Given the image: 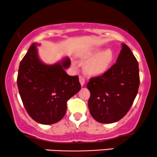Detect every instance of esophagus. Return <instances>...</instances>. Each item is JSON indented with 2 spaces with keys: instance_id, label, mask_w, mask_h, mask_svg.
<instances>
[{
  "instance_id": "obj_1",
  "label": "esophagus",
  "mask_w": 157,
  "mask_h": 157,
  "mask_svg": "<svg viewBox=\"0 0 157 157\" xmlns=\"http://www.w3.org/2000/svg\"><path fill=\"white\" fill-rule=\"evenodd\" d=\"M79 80H80V82L81 84V86H83L85 84V78L82 76H80L79 77Z\"/></svg>"
}]
</instances>
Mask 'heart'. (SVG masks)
I'll list each match as a JSON object with an SVG mask.
<instances>
[{
  "mask_svg": "<svg viewBox=\"0 0 157 157\" xmlns=\"http://www.w3.org/2000/svg\"><path fill=\"white\" fill-rule=\"evenodd\" d=\"M85 60H90L86 66V71L91 75H100L105 73L113 60L112 50L108 48L101 51V48H94L86 52L82 56Z\"/></svg>",
  "mask_w": 157,
  "mask_h": 157,
  "instance_id": "obj_1",
  "label": "heart"
}]
</instances>
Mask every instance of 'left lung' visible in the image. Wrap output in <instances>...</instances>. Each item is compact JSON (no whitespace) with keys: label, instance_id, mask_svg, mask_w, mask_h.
<instances>
[{"label":"left lung","instance_id":"obj_1","mask_svg":"<svg viewBox=\"0 0 157 157\" xmlns=\"http://www.w3.org/2000/svg\"><path fill=\"white\" fill-rule=\"evenodd\" d=\"M140 82L137 60L130 48L122 44L116 63L87 83L91 93L88 105L93 118L100 123L121 120L134 101Z\"/></svg>","mask_w":157,"mask_h":157}]
</instances>
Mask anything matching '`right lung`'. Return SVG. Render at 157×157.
I'll return each instance as SVG.
<instances>
[{"instance_id":"1","label":"right lung","mask_w":157,"mask_h":157,"mask_svg":"<svg viewBox=\"0 0 157 157\" xmlns=\"http://www.w3.org/2000/svg\"><path fill=\"white\" fill-rule=\"evenodd\" d=\"M35 44H32L19 66L17 83L27 113L44 125L59 122L66 114V102L81 89L79 77L69 76L64 68L68 58L61 63L48 66L41 63Z\"/></svg>"}]
</instances>
